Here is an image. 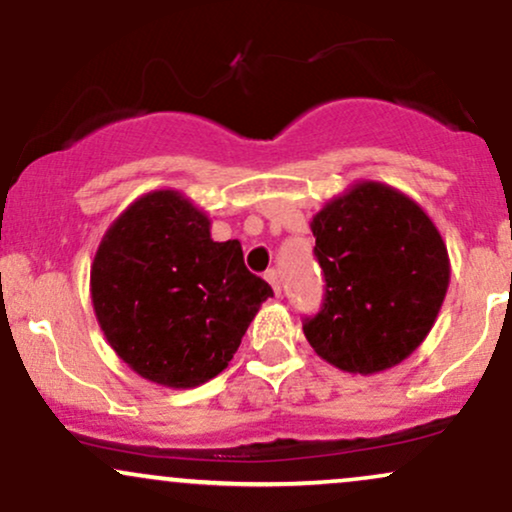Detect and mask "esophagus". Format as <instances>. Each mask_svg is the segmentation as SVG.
I'll use <instances>...</instances> for the list:
<instances>
[{
	"label": "esophagus",
	"instance_id": "esophagus-1",
	"mask_svg": "<svg viewBox=\"0 0 512 512\" xmlns=\"http://www.w3.org/2000/svg\"><path fill=\"white\" fill-rule=\"evenodd\" d=\"M264 279H267L269 284H272L274 293H276V296H279V293H281V276H279V272H276V269H267V272H264Z\"/></svg>",
	"mask_w": 512,
	"mask_h": 512
}]
</instances>
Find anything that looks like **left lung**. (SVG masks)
I'll list each match as a JSON object with an SVG mask.
<instances>
[{
    "mask_svg": "<svg viewBox=\"0 0 512 512\" xmlns=\"http://www.w3.org/2000/svg\"><path fill=\"white\" fill-rule=\"evenodd\" d=\"M327 289L303 322L315 354L344 373L373 375L414 354L450 284L448 248L414 199L361 180L310 221Z\"/></svg>",
    "mask_w": 512,
    "mask_h": 512,
    "instance_id": "1",
    "label": "left lung"
}]
</instances>
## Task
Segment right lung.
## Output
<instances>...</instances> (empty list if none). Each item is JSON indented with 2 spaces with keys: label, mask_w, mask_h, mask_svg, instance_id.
<instances>
[{
  "label": "right lung",
  "mask_w": 512,
  "mask_h": 512,
  "mask_svg": "<svg viewBox=\"0 0 512 512\" xmlns=\"http://www.w3.org/2000/svg\"><path fill=\"white\" fill-rule=\"evenodd\" d=\"M269 296L238 240L216 243L207 211L178 190L134 199L91 264V301L108 344L134 373L173 390L216 378Z\"/></svg>",
  "instance_id": "right-lung-1"
}]
</instances>
